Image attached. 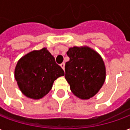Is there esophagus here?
<instances>
[{
  "instance_id": "obj_1",
  "label": "esophagus",
  "mask_w": 130,
  "mask_h": 130,
  "mask_svg": "<svg viewBox=\"0 0 130 130\" xmlns=\"http://www.w3.org/2000/svg\"><path fill=\"white\" fill-rule=\"evenodd\" d=\"M60 67L62 68V70H65V63H62V64H60Z\"/></svg>"
}]
</instances>
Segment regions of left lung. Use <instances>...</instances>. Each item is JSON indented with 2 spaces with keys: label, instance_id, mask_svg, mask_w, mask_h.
<instances>
[{
  "label": "left lung",
  "instance_id": "obj_1",
  "mask_svg": "<svg viewBox=\"0 0 130 130\" xmlns=\"http://www.w3.org/2000/svg\"><path fill=\"white\" fill-rule=\"evenodd\" d=\"M65 77L72 93L80 99L93 98L100 90L106 78L103 59L88 46H74L67 52Z\"/></svg>",
  "mask_w": 130,
  "mask_h": 130
}]
</instances>
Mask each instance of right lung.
Listing matches in <instances>:
<instances>
[{
  "label": "right lung",
  "mask_w": 130,
  "mask_h": 130,
  "mask_svg": "<svg viewBox=\"0 0 130 130\" xmlns=\"http://www.w3.org/2000/svg\"><path fill=\"white\" fill-rule=\"evenodd\" d=\"M64 75L63 70L46 48L26 54L19 60L14 70V77L21 93L34 100L48 94L54 81Z\"/></svg>",
  "instance_id": "obj_1"
}]
</instances>
